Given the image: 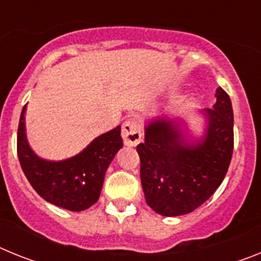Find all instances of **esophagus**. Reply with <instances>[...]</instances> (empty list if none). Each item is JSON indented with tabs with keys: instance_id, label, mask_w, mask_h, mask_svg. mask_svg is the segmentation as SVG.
<instances>
[{
	"instance_id": "34e87169",
	"label": "esophagus",
	"mask_w": 261,
	"mask_h": 261,
	"mask_svg": "<svg viewBox=\"0 0 261 261\" xmlns=\"http://www.w3.org/2000/svg\"><path fill=\"white\" fill-rule=\"evenodd\" d=\"M121 137L124 140V144L128 146H136L141 141V128L140 124L135 120H128L123 124L121 129Z\"/></svg>"
}]
</instances>
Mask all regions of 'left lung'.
Listing matches in <instances>:
<instances>
[{"mask_svg":"<svg viewBox=\"0 0 261 261\" xmlns=\"http://www.w3.org/2000/svg\"><path fill=\"white\" fill-rule=\"evenodd\" d=\"M217 102L204 111L208 126L197 142L187 141L180 125L155 117L145 128L137 146L141 161L142 190L146 204L161 216L191 213L222 183L234 149L231 100L222 87Z\"/></svg>","mask_w":261,"mask_h":261,"instance_id":"left-lung-1","label":"left lung"}]
</instances>
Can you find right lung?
I'll list each match as a JSON object with an SVG mask.
<instances>
[{
    "mask_svg": "<svg viewBox=\"0 0 261 261\" xmlns=\"http://www.w3.org/2000/svg\"><path fill=\"white\" fill-rule=\"evenodd\" d=\"M26 106L18 125L17 151L22 170L32 188L60 208L81 212L95 204L102 191L108 166L123 147L121 128L96 137L77 155L64 161H45L30 147L24 128Z\"/></svg>",
    "mask_w": 261,
    "mask_h": 261,
    "instance_id": "1",
    "label": "right lung"
}]
</instances>
